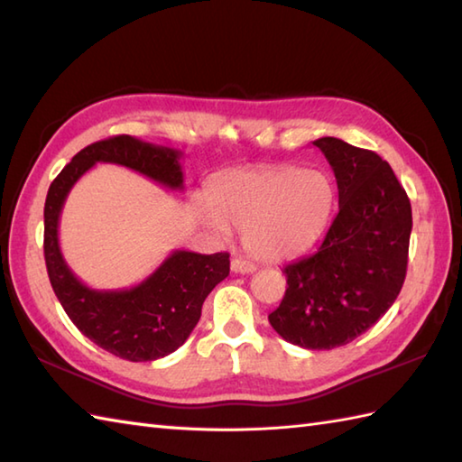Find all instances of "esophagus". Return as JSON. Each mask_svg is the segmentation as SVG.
I'll list each match as a JSON object with an SVG mask.
<instances>
[{"label":"esophagus","mask_w":462,"mask_h":462,"mask_svg":"<svg viewBox=\"0 0 462 462\" xmlns=\"http://www.w3.org/2000/svg\"><path fill=\"white\" fill-rule=\"evenodd\" d=\"M231 271L233 273H239V275H247V273L255 271V265L249 261H243V259H233L231 261Z\"/></svg>","instance_id":"esophagus-1"}]
</instances>
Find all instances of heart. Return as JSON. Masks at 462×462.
<instances>
[{"instance_id": "1", "label": "heart", "mask_w": 462, "mask_h": 462, "mask_svg": "<svg viewBox=\"0 0 462 462\" xmlns=\"http://www.w3.org/2000/svg\"><path fill=\"white\" fill-rule=\"evenodd\" d=\"M337 189L317 169L273 165L239 171L207 191L203 221L217 235L243 231V245L261 261H283L309 251L333 217Z\"/></svg>"}]
</instances>
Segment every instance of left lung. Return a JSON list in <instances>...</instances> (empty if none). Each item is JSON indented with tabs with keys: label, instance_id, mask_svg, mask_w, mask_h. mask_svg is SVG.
Listing matches in <instances>:
<instances>
[{
	"label": "left lung",
	"instance_id": "left-lung-1",
	"mask_svg": "<svg viewBox=\"0 0 462 462\" xmlns=\"http://www.w3.org/2000/svg\"><path fill=\"white\" fill-rule=\"evenodd\" d=\"M331 165L338 213L317 253L283 269L287 291L269 323L285 341L328 351L387 313L407 275L412 213L387 162L337 137L313 141Z\"/></svg>",
	"mask_w": 462,
	"mask_h": 462
}]
</instances>
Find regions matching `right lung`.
Here are the masks:
<instances>
[{"instance_id":"obj_1","label":"right lung","mask_w":462,"mask_h":462,"mask_svg":"<svg viewBox=\"0 0 462 462\" xmlns=\"http://www.w3.org/2000/svg\"><path fill=\"white\" fill-rule=\"evenodd\" d=\"M181 152L131 135L91 143L53 179L43 209L47 275L73 325L107 353L125 361H155L177 351L199 323L201 307L215 285L229 275V253L175 249L152 275L129 289H93L78 279L60 247L65 199L96 163L137 171L169 191H183Z\"/></svg>"}]
</instances>
